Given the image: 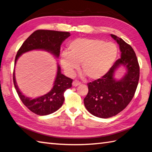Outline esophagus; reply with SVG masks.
Listing matches in <instances>:
<instances>
[{"instance_id":"esophagus-1","label":"esophagus","mask_w":152,"mask_h":152,"mask_svg":"<svg viewBox=\"0 0 152 152\" xmlns=\"http://www.w3.org/2000/svg\"><path fill=\"white\" fill-rule=\"evenodd\" d=\"M80 84V82H78V80H74L73 82H72V86H79Z\"/></svg>"}]
</instances>
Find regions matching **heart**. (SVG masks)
Segmentation results:
<instances>
[{
	"label": "heart",
	"mask_w": 152,
	"mask_h": 152,
	"mask_svg": "<svg viewBox=\"0 0 152 152\" xmlns=\"http://www.w3.org/2000/svg\"><path fill=\"white\" fill-rule=\"evenodd\" d=\"M118 53L116 45L98 38H79L68 45V52L60 54V62L65 73L73 76L81 64L91 80L102 78L112 68Z\"/></svg>",
	"instance_id": "heart-1"
}]
</instances>
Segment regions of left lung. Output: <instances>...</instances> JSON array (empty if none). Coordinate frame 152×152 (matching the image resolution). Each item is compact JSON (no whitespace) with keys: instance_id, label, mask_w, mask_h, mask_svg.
<instances>
[{"instance_id":"left-lung-1","label":"left lung","mask_w":152,"mask_h":152,"mask_svg":"<svg viewBox=\"0 0 152 152\" xmlns=\"http://www.w3.org/2000/svg\"><path fill=\"white\" fill-rule=\"evenodd\" d=\"M111 37L120 46L121 58L102 78L88 84V93L84 99L88 111L101 118L114 116L126 108L134 97L140 78V66L133 48L121 38ZM122 65L126 73L117 81L115 72Z\"/></svg>"}]
</instances>
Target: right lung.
I'll use <instances>...</instances> for the list:
<instances>
[{
    "label": "right lung",
    "mask_w": 152,
    "mask_h": 152,
    "mask_svg": "<svg viewBox=\"0 0 152 152\" xmlns=\"http://www.w3.org/2000/svg\"><path fill=\"white\" fill-rule=\"evenodd\" d=\"M70 36L68 32L55 30H36L24 41L16 54L15 65L19 57L23 53L33 50H42L50 52L56 58L60 55V46L65 39ZM13 82L15 89L21 101L34 114L46 115L57 111L62 106L64 101V93L71 88L72 80L61 73L60 67L58 65L56 76L52 90L45 95L31 99L23 94L16 84L15 70L13 72Z\"/></svg>",
    "instance_id": "obj_1"
}]
</instances>
